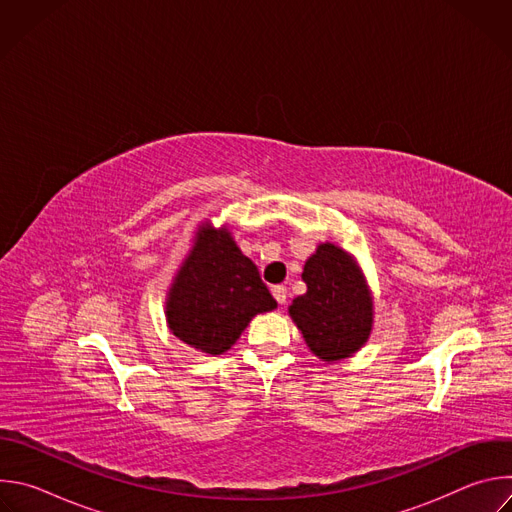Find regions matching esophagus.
<instances>
[{"instance_id":"obj_1","label":"esophagus","mask_w":512,"mask_h":512,"mask_svg":"<svg viewBox=\"0 0 512 512\" xmlns=\"http://www.w3.org/2000/svg\"><path fill=\"white\" fill-rule=\"evenodd\" d=\"M271 294H273V298L277 300L279 306H283L287 302V287L285 285H273Z\"/></svg>"}]
</instances>
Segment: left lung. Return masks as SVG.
<instances>
[{
	"instance_id": "1",
	"label": "left lung",
	"mask_w": 512,
	"mask_h": 512,
	"mask_svg": "<svg viewBox=\"0 0 512 512\" xmlns=\"http://www.w3.org/2000/svg\"><path fill=\"white\" fill-rule=\"evenodd\" d=\"M308 289L287 308L308 348L332 364L354 356L369 342L375 298L358 261L334 243H320L306 259Z\"/></svg>"
}]
</instances>
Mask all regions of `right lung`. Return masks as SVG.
<instances>
[{"mask_svg":"<svg viewBox=\"0 0 512 512\" xmlns=\"http://www.w3.org/2000/svg\"><path fill=\"white\" fill-rule=\"evenodd\" d=\"M275 308L257 265L243 255L231 227L200 223L166 294L170 332L190 348L216 356L239 340L257 314Z\"/></svg>","mask_w":512,"mask_h":512,"instance_id":"add662e5","label":"right lung"}]
</instances>
